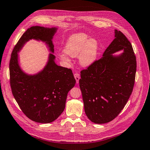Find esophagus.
Listing matches in <instances>:
<instances>
[{
    "label": "esophagus",
    "instance_id": "34e87169",
    "mask_svg": "<svg viewBox=\"0 0 150 150\" xmlns=\"http://www.w3.org/2000/svg\"><path fill=\"white\" fill-rule=\"evenodd\" d=\"M74 77H75V80H76V82H77V84H78L79 82V79H80V78H81L80 75H79V73H75Z\"/></svg>",
    "mask_w": 150,
    "mask_h": 150
}]
</instances>
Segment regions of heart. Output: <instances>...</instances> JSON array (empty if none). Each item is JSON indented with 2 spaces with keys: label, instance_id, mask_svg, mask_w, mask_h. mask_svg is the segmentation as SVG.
Segmentation results:
<instances>
[{
  "label": "heart",
  "instance_id": "obj_1",
  "mask_svg": "<svg viewBox=\"0 0 150 150\" xmlns=\"http://www.w3.org/2000/svg\"><path fill=\"white\" fill-rule=\"evenodd\" d=\"M98 42L95 38L84 33L73 34L67 40L64 52L59 55V59L69 62V57L79 56L80 65L84 68L90 66L95 62L98 52Z\"/></svg>",
  "mask_w": 150,
  "mask_h": 150
}]
</instances>
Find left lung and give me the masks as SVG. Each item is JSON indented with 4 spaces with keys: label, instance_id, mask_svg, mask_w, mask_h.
Wrapping results in <instances>:
<instances>
[{
    "label": "left lung",
    "instance_id": "left-lung-1",
    "mask_svg": "<svg viewBox=\"0 0 150 150\" xmlns=\"http://www.w3.org/2000/svg\"><path fill=\"white\" fill-rule=\"evenodd\" d=\"M119 51L123 52L115 54ZM136 69L131 43L115 30V39L103 57L81 72L84 111L92 122H109L120 113L132 93Z\"/></svg>",
    "mask_w": 150,
    "mask_h": 150
}]
</instances>
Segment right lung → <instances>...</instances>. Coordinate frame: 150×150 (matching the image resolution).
Instances as JSON below:
<instances>
[{
  "mask_svg": "<svg viewBox=\"0 0 150 150\" xmlns=\"http://www.w3.org/2000/svg\"><path fill=\"white\" fill-rule=\"evenodd\" d=\"M58 28L32 26L19 39L11 53L9 75L12 93L23 113L31 120L47 124L63 112L68 92L76 81L71 69L55 63L53 39ZM31 40L42 42L50 53L44 68L33 74L24 71L18 53Z\"/></svg>",
  "mask_w": 150,
  "mask_h": 150,
  "instance_id": "obj_1",
  "label": "right lung"
}]
</instances>
